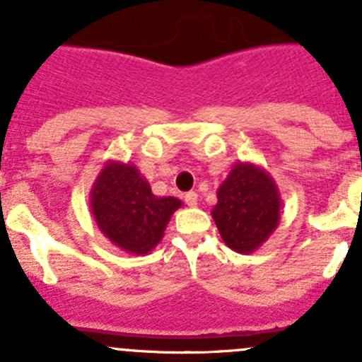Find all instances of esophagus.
<instances>
[{"instance_id":"esophagus-1","label":"esophagus","mask_w":362,"mask_h":362,"mask_svg":"<svg viewBox=\"0 0 362 362\" xmlns=\"http://www.w3.org/2000/svg\"><path fill=\"white\" fill-rule=\"evenodd\" d=\"M184 202L187 203L189 206H196V204H198V192H196V191H189V192H185Z\"/></svg>"}]
</instances>
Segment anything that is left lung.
Listing matches in <instances>:
<instances>
[{
	"mask_svg": "<svg viewBox=\"0 0 362 362\" xmlns=\"http://www.w3.org/2000/svg\"><path fill=\"white\" fill-rule=\"evenodd\" d=\"M211 210L229 249L249 254L275 231L280 221V194L268 173L254 164L233 168L218 187Z\"/></svg>",
	"mask_w": 362,
	"mask_h": 362,
	"instance_id": "1",
	"label": "left lung"
}]
</instances>
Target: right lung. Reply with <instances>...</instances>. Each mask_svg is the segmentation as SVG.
<instances>
[{
  "instance_id": "add662e5",
  "label": "right lung",
  "mask_w": 362,
  "mask_h": 362,
  "mask_svg": "<svg viewBox=\"0 0 362 362\" xmlns=\"http://www.w3.org/2000/svg\"><path fill=\"white\" fill-rule=\"evenodd\" d=\"M93 214L98 228L112 243L133 254H147L160 242L177 198H158L148 182L131 164L110 163L93 189Z\"/></svg>"
}]
</instances>
